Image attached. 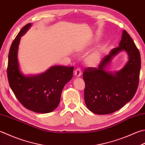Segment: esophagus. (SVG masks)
<instances>
[{"mask_svg": "<svg viewBox=\"0 0 145 145\" xmlns=\"http://www.w3.org/2000/svg\"><path fill=\"white\" fill-rule=\"evenodd\" d=\"M75 75L76 76H80L82 74V71L80 68H76V69L75 70Z\"/></svg>", "mask_w": 145, "mask_h": 145, "instance_id": "34e87169", "label": "esophagus"}]
</instances>
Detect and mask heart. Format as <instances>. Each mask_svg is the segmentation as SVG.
I'll list each match as a JSON object with an SVG mask.
<instances>
[{"label": "heart", "instance_id": "heart-1", "mask_svg": "<svg viewBox=\"0 0 145 145\" xmlns=\"http://www.w3.org/2000/svg\"><path fill=\"white\" fill-rule=\"evenodd\" d=\"M99 58H100V55L98 52H95L91 55L88 56L86 61L87 63L90 65H97L99 61Z\"/></svg>", "mask_w": 145, "mask_h": 145}]
</instances>
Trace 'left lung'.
<instances>
[{
    "mask_svg": "<svg viewBox=\"0 0 145 145\" xmlns=\"http://www.w3.org/2000/svg\"><path fill=\"white\" fill-rule=\"evenodd\" d=\"M119 45L102 59L97 68L88 67L84 71L85 103L88 109L95 114L114 112L131 101L137 92L141 69L140 52L125 30ZM122 50L129 54V61L115 74L106 72L105 67Z\"/></svg>",
    "mask_w": 145,
    "mask_h": 145,
    "instance_id": "1",
    "label": "left lung"
}]
</instances>
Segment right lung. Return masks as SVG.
<instances>
[{"mask_svg": "<svg viewBox=\"0 0 145 145\" xmlns=\"http://www.w3.org/2000/svg\"><path fill=\"white\" fill-rule=\"evenodd\" d=\"M31 25L22 28L11 44L8 57L7 78L14 95L25 108L48 113L58 107L64 86L73 76V67L55 66L38 76H25L19 69L18 50L20 38Z\"/></svg>", "mask_w": 145, "mask_h": 145, "instance_id": "right-lung-1", "label": "right lung"}]
</instances>
